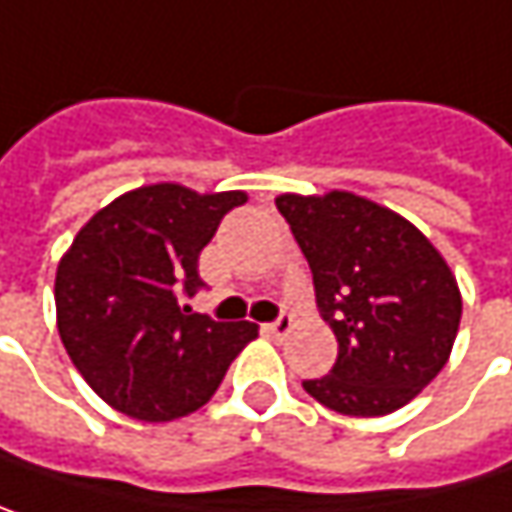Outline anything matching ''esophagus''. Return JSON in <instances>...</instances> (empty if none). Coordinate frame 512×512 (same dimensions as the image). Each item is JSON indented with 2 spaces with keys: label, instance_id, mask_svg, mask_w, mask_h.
Returning a JSON list of instances; mask_svg holds the SVG:
<instances>
[{
  "label": "esophagus",
  "instance_id": "esophagus-1",
  "mask_svg": "<svg viewBox=\"0 0 512 512\" xmlns=\"http://www.w3.org/2000/svg\"><path fill=\"white\" fill-rule=\"evenodd\" d=\"M266 331H269L272 337H287V334L293 331V316H290V313H281L272 325H266Z\"/></svg>",
  "mask_w": 512,
  "mask_h": 512
}]
</instances>
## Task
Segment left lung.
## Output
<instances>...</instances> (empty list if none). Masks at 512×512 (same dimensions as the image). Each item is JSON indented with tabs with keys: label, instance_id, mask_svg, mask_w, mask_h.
<instances>
[{
	"label": "left lung",
	"instance_id": "1",
	"mask_svg": "<svg viewBox=\"0 0 512 512\" xmlns=\"http://www.w3.org/2000/svg\"><path fill=\"white\" fill-rule=\"evenodd\" d=\"M337 337L331 375L304 381L328 410L387 416L448 363L463 299L437 246L401 213L349 190L275 199Z\"/></svg>",
	"mask_w": 512,
	"mask_h": 512
}]
</instances>
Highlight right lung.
<instances>
[{
    "mask_svg": "<svg viewBox=\"0 0 512 512\" xmlns=\"http://www.w3.org/2000/svg\"><path fill=\"white\" fill-rule=\"evenodd\" d=\"M243 190L196 193L161 181L96 210L55 272L58 334L72 366L114 410L172 422L222 384L257 337L252 322H213L181 304L202 287L199 252Z\"/></svg>",
    "mask_w": 512,
    "mask_h": 512,
    "instance_id": "add662e5",
    "label": "right lung"
}]
</instances>
